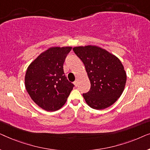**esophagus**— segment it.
I'll return each instance as SVG.
<instances>
[{
  "label": "esophagus",
  "instance_id": "1",
  "mask_svg": "<svg viewBox=\"0 0 150 150\" xmlns=\"http://www.w3.org/2000/svg\"><path fill=\"white\" fill-rule=\"evenodd\" d=\"M74 85H75V87H77V85H78V82H77L76 81L74 82Z\"/></svg>",
  "mask_w": 150,
  "mask_h": 150
}]
</instances>
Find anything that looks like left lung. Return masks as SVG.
<instances>
[{"mask_svg": "<svg viewBox=\"0 0 150 150\" xmlns=\"http://www.w3.org/2000/svg\"><path fill=\"white\" fill-rule=\"evenodd\" d=\"M85 67L91 88L83 98L90 107L102 110L115 102L124 91L126 73L120 59L96 46L73 48Z\"/></svg>", "mask_w": 150, "mask_h": 150, "instance_id": "left-lung-1", "label": "left lung"}]
</instances>
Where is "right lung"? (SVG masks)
<instances>
[{"label": "right lung", "instance_id": "right-lung-1", "mask_svg": "<svg viewBox=\"0 0 150 150\" xmlns=\"http://www.w3.org/2000/svg\"><path fill=\"white\" fill-rule=\"evenodd\" d=\"M71 47H51L28 65L25 87L30 97L40 108L55 111L62 107L73 89L63 71V63Z\"/></svg>", "mask_w": 150, "mask_h": 150}]
</instances>
